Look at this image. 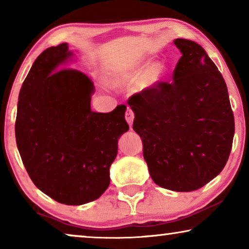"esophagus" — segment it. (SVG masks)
Returning a JSON list of instances; mask_svg holds the SVG:
<instances>
[{
    "label": "esophagus",
    "instance_id": "34e87169",
    "mask_svg": "<svg viewBox=\"0 0 249 249\" xmlns=\"http://www.w3.org/2000/svg\"><path fill=\"white\" fill-rule=\"evenodd\" d=\"M134 118H135V114H134V112H132L131 108H127V111H125V120H127L129 125L132 124Z\"/></svg>",
    "mask_w": 249,
    "mask_h": 249
}]
</instances>
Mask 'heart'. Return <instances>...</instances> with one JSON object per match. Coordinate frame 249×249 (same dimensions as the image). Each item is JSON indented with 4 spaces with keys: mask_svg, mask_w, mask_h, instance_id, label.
Returning <instances> with one entry per match:
<instances>
[{
    "mask_svg": "<svg viewBox=\"0 0 249 249\" xmlns=\"http://www.w3.org/2000/svg\"><path fill=\"white\" fill-rule=\"evenodd\" d=\"M166 68L163 63H153L148 67V61L112 71L107 78V84L113 88L134 87L139 85L142 89H151L164 80Z\"/></svg>",
    "mask_w": 249,
    "mask_h": 249,
    "instance_id": "obj_1",
    "label": "heart"
}]
</instances>
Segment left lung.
<instances>
[{"label":"left lung","instance_id":"obj_1","mask_svg":"<svg viewBox=\"0 0 249 249\" xmlns=\"http://www.w3.org/2000/svg\"><path fill=\"white\" fill-rule=\"evenodd\" d=\"M173 43L182 54L173 80L134 94L128 104L153 181L173 192H193L227 164L234 119L226 81L205 50L188 39Z\"/></svg>","mask_w":249,"mask_h":249}]
</instances>
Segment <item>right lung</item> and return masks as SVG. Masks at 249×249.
I'll return each instance as SVG.
<instances>
[{"instance_id":"1","label":"right lung","mask_w":249,"mask_h":249,"mask_svg":"<svg viewBox=\"0 0 249 249\" xmlns=\"http://www.w3.org/2000/svg\"><path fill=\"white\" fill-rule=\"evenodd\" d=\"M70 56L67 43L39 54L20 89L15 129L37 188L61 204L81 205L107 189L118 139L129 125L125 105L91 111L93 81L79 70L61 69Z\"/></svg>"}]
</instances>
